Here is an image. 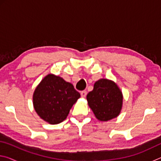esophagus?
Segmentation results:
<instances>
[{
    "label": "esophagus",
    "instance_id": "34e87169",
    "mask_svg": "<svg viewBox=\"0 0 161 161\" xmlns=\"http://www.w3.org/2000/svg\"><path fill=\"white\" fill-rule=\"evenodd\" d=\"M86 90L81 91V97L84 98V97H86Z\"/></svg>",
    "mask_w": 161,
    "mask_h": 161
}]
</instances>
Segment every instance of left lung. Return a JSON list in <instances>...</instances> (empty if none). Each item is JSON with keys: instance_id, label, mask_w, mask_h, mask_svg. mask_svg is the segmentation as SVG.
Masks as SVG:
<instances>
[{"instance_id": "obj_1", "label": "left lung", "mask_w": 161, "mask_h": 161, "mask_svg": "<svg viewBox=\"0 0 161 161\" xmlns=\"http://www.w3.org/2000/svg\"><path fill=\"white\" fill-rule=\"evenodd\" d=\"M86 99L95 116L100 121H107L119 114L123 96L114 81L102 79L95 82L94 89L89 92Z\"/></svg>"}]
</instances>
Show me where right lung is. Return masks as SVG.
<instances>
[{
	"label": "right lung",
	"instance_id": "obj_1",
	"mask_svg": "<svg viewBox=\"0 0 161 161\" xmlns=\"http://www.w3.org/2000/svg\"><path fill=\"white\" fill-rule=\"evenodd\" d=\"M80 97L74 86L60 77L48 75L35 89L33 105L43 120L58 124L66 119L73 104Z\"/></svg>",
	"mask_w": 161,
	"mask_h": 161
}]
</instances>
